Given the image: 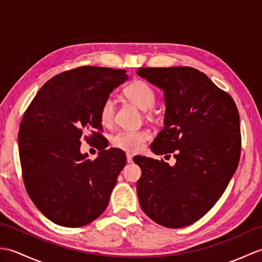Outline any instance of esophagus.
Masks as SVG:
<instances>
[{"label": "esophagus", "mask_w": 262, "mask_h": 262, "mask_svg": "<svg viewBox=\"0 0 262 262\" xmlns=\"http://www.w3.org/2000/svg\"><path fill=\"white\" fill-rule=\"evenodd\" d=\"M126 158H127V162L128 163H132L133 162V155L130 153H127L126 154Z\"/></svg>", "instance_id": "obj_1"}]
</instances>
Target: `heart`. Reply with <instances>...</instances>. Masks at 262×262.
Listing matches in <instances>:
<instances>
[{
	"label": "heart",
	"mask_w": 262,
	"mask_h": 262,
	"mask_svg": "<svg viewBox=\"0 0 262 262\" xmlns=\"http://www.w3.org/2000/svg\"><path fill=\"white\" fill-rule=\"evenodd\" d=\"M125 97L136 104L142 110L151 109L157 101V93L151 84L146 81L136 79L125 86ZM115 116V103L111 98L103 100L100 107L99 117L101 124L104 126L111 125ZM151 137V133L147 129L135 130H118L111 136V144L117 148L126 152H137L142 149L144 143Z\"/></svg>",
	"instance_id": "1"
}]
</instances>
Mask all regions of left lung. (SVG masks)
<instances>
[{
	"label": "left lung",
	"instance_id": "8db88e82",
	"mask_svg": "<svg viewBox=\"0 0 262 262\" xmlns=\"http://www.w3.org/2000/svg\"><path fill=\"white\" fill-rule=\"evenodd\" d=\"M137 74L164 91V127L151 144L158 155H137L140 205L149 219L179 229L202 219L229 185L241 155L240 117L234 100L203 72L189 66L141 68Z\"/></svg>",
	"mask_w": 262,
	"mask_h": 262
}]
</instances>
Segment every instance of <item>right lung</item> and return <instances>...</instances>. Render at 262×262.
<instances>
[{
  "mask_svg": "<svg viewBox=\"0 0 262 262\" xmlns=\"http://www.w3.org/2000/svg\"><path fill=\"white\" fill-rule=\"evenodd\" d=\"M127 80L125 70L81 66L53 76L25 111L19 155L26 190L55 224L80 227L107 208L126 154L108 146L99 111ZM100 151L92 161L79 151L80 137Z\"/></svg>",
  "mask_w": 262,
  "mask_h": 262,
  "instance_id": "1",
  "label": "right lung"
}]
</instances>
